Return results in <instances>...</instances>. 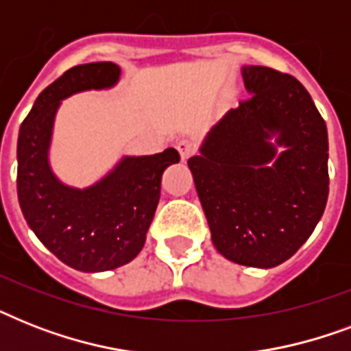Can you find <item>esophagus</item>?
Wrapping results in <instances>:
<instances>
[{
	"instance_id": "1",
	"label": "esophagus",
	"mask_w": 351,
	"mask_h": 351,
	"mask_svg": "<svg viewBox=\"0 0 351 351\" xmlns=\"http://www.w3.org/2000/svg\"><path fill=\"white\" fill-rule=\"evenodd\" d=\"M176 149H178L182 160H187L195 151H197V143L193 142V140H189V138H182V140L176 142Z\"/></svg>"
}]
</instances>
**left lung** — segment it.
Returning <instances> with one entry per match:
<instances>
[{
  "label": "left lung",
  "instance_id": "8db88e82",
  "mask_svg": "<svg viewBox=\"0 0 351 351\" xmlns=\"http://www.w3.org/2000/svg\"><path fill=\"white\" fill-rule=\"evenodd\" d=\"M247 100L231 109L187 160L211 240L228 261L275 267L310 239L326 208L328 131L299 80L242 67ZM287 151L276 154L269 142Z\"/></svg>",
  "mask_w": 351,
  "mask_h": 351
}]
</instances>
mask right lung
Instances as JSON below:
<instances>
[{"instance_id":"right-lung-1","label":"right lung","mask_w":351,"mask_h":351,"mask_svg":"<svg viewBox=\"0 0 351 351\" xmlns=\"http://www.w3.org/2000/svg\"><path fill=\"white\" fill-rule=\"evenodd\" d=\"M112 62L76 65L36 98L18 136V200L41 244L78 271H109L142 251L160 200L165 167L180 162L173 147L151 156H125L87 189L58 180L49 165L52 123L60 101L87 89L112 87Z\"/></svg>"}]
</instances>
